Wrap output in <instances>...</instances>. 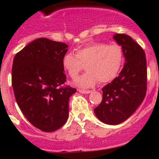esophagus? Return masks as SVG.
Instances as JSON below:
<instances>
[{
	"label": "esophagus",
	"mask_w": 159,
	"mask_h": 159,
	"mask_svg": "<svg viewBox=\"0 0 159 159\" xmlns=\"http://www.w3.org/2000/svg\"><path fill=\"white\" fill-rule=\"evenodd\" d=\"M78 91H79L80 93H81V94H89V93H91V91H89V90H78Z\"/></svg>",
	"instance_id": "obj_1"
}]
</instances>
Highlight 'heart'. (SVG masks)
Masks as SVG:
<instances>
[{"instance_id": "1", "label": "heart", "mask_w": 159, "mask_h": 159, "mask_svg": "<svg viewBox=\"0 0 159 159\" xmlns=\"http://www.w3.org/2000/svg\"><path fill=\"white\" fill-rule=\"evenodd\" d=\"M123 51L116 44L91 42L78 48L75 55L67 53L62 58V67L71 78H75L84 65L87 72L75 81L81 88H90L98 82L112 81L119 72L123 63Z\"/></svg>"}]
</instances>
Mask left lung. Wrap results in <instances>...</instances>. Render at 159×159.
<instances>
[{"label":"left lung","mask_w":159,"mask_h":159,"mask_svg":"<svg viewBox=\"0 0 159 159\" xmlns=\"http://www.w3.org/2000/svg\"><path fill=\"white\" fill-rule=\"evenodd\" d=\"M113 38L121 46L125 63L119 75L102 88V101L94 111L101 121L114 125L127 120L143 102L147 67L145 51L131 37L115 34Z\"/></svg>","instance_id":"8db88e82"}]
</instances>
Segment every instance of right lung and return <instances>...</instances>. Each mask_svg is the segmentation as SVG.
I'll return each instance as SVG.
<instances>
[{"label":"right lung","instance_id":"1","mask_svg":"<svg viewBox=\"0 0 159 159\" xmlns=\"http://www.w3.org/2000/svg\"><path fill=\"white\" fill-rule=\"evenodd\" d=\"M68 46L41 38L17 53L12 65V87L25 118L37 129L54 131L68 118V102L76 89L66 86L62 58Z\"/></svg>","mask_w":159,"mask_h":159}]
</instances>
